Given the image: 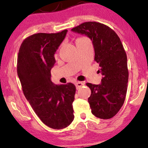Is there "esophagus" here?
Wrapping results in <instances>:
<instances>
[{"label": "esophagus", "instance_id": "34e87169", "mask_svg": "<svg viewBox=\"0 0 148 148\" xmlns=\"http://www.w3.org/2000/svg\"><path fill=\"white\" fill-rule=\"evenodd\" d=\"M75 85L76 86V88L78 89V88H79L80 87H81L82 86L84 85V83H83V82H76Z\"/></svg>", "mask_w": 148, "mask_h": 148}]
</instances>
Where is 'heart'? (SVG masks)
<instances>
[{
    "mask_svg": "<svg viewBox=\"0 0 148 148\" xmlns=\"http://www.w3.org/2000/svg\"><path fill=\"white\" fill-rule=\"evenodd\" d=\"M84 38H78L77 40H80V39H84Z\"/></svg>",
    "mask_w": 148,
    "mask_h": 148,
    "instance_id": "heart-1",
    "label": "heart"
}]
</instances>
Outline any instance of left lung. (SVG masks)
Masks as SVG:
<instances>
[{"label":"left lung","mask_w":148,"mask_h":148,"mask_svg":"<svg viewBox=\"0 0 148 148\" xmlns=\"http://www.w3.org/2000/svg\"><path fill=\"white\" fill-rule=\"evenodd\" d=\"M72 31L92 40L95 61L103 76L100 84H86L91 90L88 101L92 114L101 119H111L125 102L129 79L127 54L121 39L108 25L95 21L82 23Z\"/></svg>","instance_id":"obj_1"}]
</instances>
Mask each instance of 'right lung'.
<instances>
[{
	"mask_svg": "<svg viewBox=\"0 0 148 148\" xmlns=\"http://www.w3.org/2000/svg\"><path fill=\"white\" fill-rule=\"evenodd\" d=\"M67 32L37 33L27 37L17 58V75L25 98L41 121L54 129L67 127L74 118L75 85L71 82L56 85L51 80L55 53Z\"/></svg>",
	"mask_w": 148,
	"mask_h": 148,
	"instance_id": "obj_1",
	"label": "right lung"
}]
</instances>
